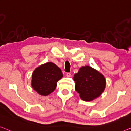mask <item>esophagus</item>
Here are the masks:
<instances>
[{"label":"esophagus","mask_w":131,"mask_h":131,"mask_svg":"<svg viewBox=\"0 0 131 131\" xmlns=\"http://www.w3.org/2000/svg\"><path fill=\"white\" fill-rule=\"evenodd\" d=\"M66 77H68V78L71 77H72L71 73H66Z\"/></svg>","instance_id":"esophagus-1"}]
</instances>
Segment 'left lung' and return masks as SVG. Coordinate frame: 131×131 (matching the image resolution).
Masks as SVG:
<instances>
[{
    "instance_id": "left-lung-1",
    "label": "left lung",
    "mask_w": 131,
    "mask_h": 131,
    "mask_svg": "<svg viewBox=\"0 0 131 131\" xmlns=\"http://www.w3.org/2000/svg\"><path fill=\"white\" fill-rule=\"evenodd\" d=\"M75 89L85 101H91L98 97L106 87V79L98 71L89 66H82L73 77Z\"/></svg>"
}]
</instances>
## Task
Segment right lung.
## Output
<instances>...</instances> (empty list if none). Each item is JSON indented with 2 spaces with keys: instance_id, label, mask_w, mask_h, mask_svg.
Returning <instances> with one entry per match:
<instances>
[{
  "instance_id": "add662e5",
  "label": "right lung",
  "mask_w": 131,
  "mask_h": 131,
  "mask_svg": "<svg viewBox=\"0 0 131 131\" xmlns=\"http://www.w3.org/2000/svg\"><path fill=\"white\" fill-rule=\"evenodd\" d=\"M63 77L61 69L52 62H47L34 70L32 76V86L42 96L53 92L57 82Z\"/></svg>"
}]
</instances>
